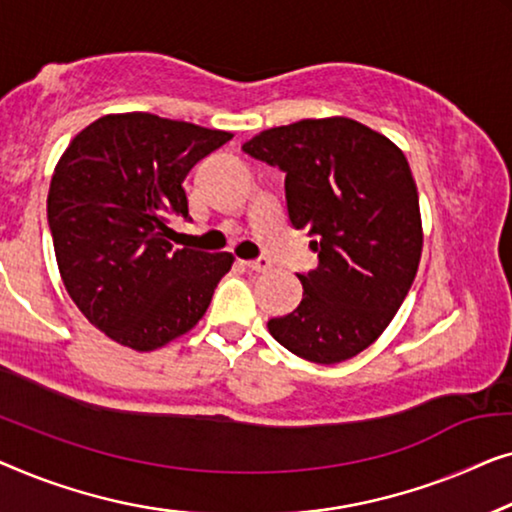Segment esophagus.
<instances>
[{"instance_id": "34e87169", "label": "esophagus", "mask_w": 512, "mask_h": 512, "mask_svg": "<svg viewBox=\"0 0 512 512\" xmlns=\"http://www.w3.org/2000/svg\"><path fill=\"white\" fill-rule=\"evenodd\" d=\"M243 266H246V269H250V271H257V273H264V271H269L271 269V262L266 257H259V259H253V262H241Z\"/></svg>"}]
</instances>
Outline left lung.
<instances>
[{"label": "left lung", "instance_id": "obj_1", "mask_svg": "<svg viewBox=\"0 0 512 512\" xmlns=\"http://www.w3.org/2000/svg\"><path fill=\"white\" fill-rule=\"evenodd\" d=\"M243 150L285 171L287 213L320 257L299 276L297 311L269 320L271 336L308 362L359 355L397 315L420 266V197L406 155L343 115L271 127Z\"/></svg>", "mask_w": 512, "mask_h": 512}]
</instances>
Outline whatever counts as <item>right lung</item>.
Returning <instances> with one entry per match:
<instances>
[{
  "label": "right lung",
  "instance_id": "add662e5",
  "mask_svg": "<svg viewBox=\"0 0 512 512\" xmlns=\"http://www.w3.org/2000/svg\"><path fill=\"white\" fill-rule=\"evenodd\" d=\"M234 134L153 113H109L55 164L48 227L69 297L95 329L136 352L162 348L204 318L232 253L171 243L187 218L185 176Z\"/></svg>",
  "mask_w": 512,
  "mask_h": 512
}]
</instances>
